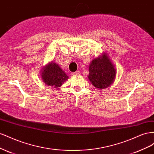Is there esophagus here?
<instances>
[{
	"label": "esophagus",
	"mask_w": 154,
	"mask_h": 154,
	"mask_svg": "<svg viewBox=\"0 0 154 154\" xmlns=\"http://www.w3.org/2000/svg\"><path fill=\"white\" fill-rule=\"evenodd\" d=\"M80 72L79 71H76V72H72V75L73 76H75V75H80Z\"/></svg>",
	"instance_id": "34e87169"
}]
</instances>
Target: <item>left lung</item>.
Here are the masks:
<instances>
[{
	"instance_id": "left-lung-1",
	"label": "left lung",
	"mask_w": 154,
	"mask_h": 154,
	"mask_svg": "<svg viewBox=\"0 0 154 154\" xmlns=\"http://www.w3.org/2000/svg\"><path fill=\"white\" fill-rule=\"evenodd\" d=\"M88 80L97 89H104L109 87L116 76L114 64L105 52L92 60L88 66Z\"/></svg>"
}]
</instances>
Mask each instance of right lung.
I'll return each mask as SVG.
<instances>
[{
    "instance_id": "1",
    "label": "right lung",
    "mask_w": 154,
    "mask_h": 154,
    "mask_svg": "<svg viewBox=\"0 0 154 154\" xmlns=\"http://www.w3.org/2000/svg\"><path fill=\"white\" fill-rule=\"evenodd\" d=\"M42 80L48 86L58 88L68 80L69 76L59 65L53 62H49L41 69Z\"/></svg>"
}]
</instances>
